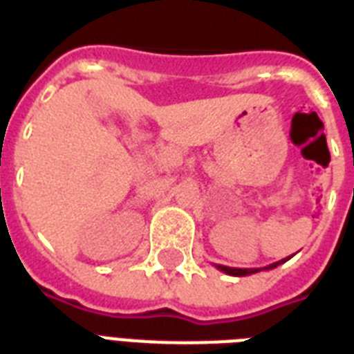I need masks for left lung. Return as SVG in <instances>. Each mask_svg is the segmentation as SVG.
I'll return each mask as SVG.
<instances>
[{
    "instance_id": "obj_1",
    "label": "left lung",
    "mask_w": 354,
    "mask_h": 354,
    "mask_svg": "<svg viewBox=\"0 0 354 354\" xmlns=\"http://www.w3.org/2000/svg\"><path fill=\"white\" fill-rule=\"evenodd\" d=\"M288 259H290V257L281 259V261H277V263L268 264V266H264V268H230V266H222V264H216V268L221 270V272H224V274H227V275H235V277H242V275L257 274V272H261V270L277 268L279 264H283V263H285V261H288Z\"/></svg>"
}]
</instances>
